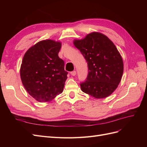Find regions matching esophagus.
<instances>
[{
	"mask_svg": "<svg viewBox=\"0 0 147 147\" xmlns=\"http://www.w3.org/2000/svg\"><path fill=\"white\" fill-rule=\"evenodd\" d=\"M70 74L72 75V76H75V75H76V71L75 70H74V71H72V72H70Z\"/></svg>",
	"mask_w": 147,
	"mask_h": 147,
	"instance_id": "34e87169",
	"label": "esophagus"
}]
</instances>
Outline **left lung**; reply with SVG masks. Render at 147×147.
<instances>
[{"instance_id":"obj_1","label":"left lung","mask_w":147,"mask_h":147,"mask_svg":"<svg viewBox=\"0 0 147 147\" xmlns=\"http://www.w3.org/2000/svg\"><path fill=\"white\" fill-rule=\"evenodd\" d=\"M74 44L88 64V76L80 84L82 91L96 99L110 96L123 73L122 57L113 43L104 34L92 32Z\"/></svg>"}]
</instances>
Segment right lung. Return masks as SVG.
Returning a JSON list of instances; mask_svg holds the SVG:
<instances>
[{
	"mask_svg": "<svg viewBox=\"0 0 147 147\" xmlns=\"http://www.w3.org/2000/svg\"><path fill=\"white\" fill-rule=\"evenodd\" d=\"M60 42L51 40L39 42L23 57L20 75L29 94L38 102L52 100L63 91L68 72L59 58Z\"/></svg>",
	"mask_w": 147,
	"mask_h": 147,
	"instance_id": "1",
	"label": "right lung"
}]
</instances>
